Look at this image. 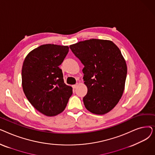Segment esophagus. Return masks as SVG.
Masks as SVG:
<instances>
[{
    "mask_svg": "<svg viewBox=\"0 0 155 155\" xmlns=\"http://www.w3.org/2000/svg\"><path fill=\"white\" fill-rule=\"evenodd\" d=\"M77 85H78V83H77V84H75V85H72V87H73V88H76L77 87Z\"/></svg>",
    "mask_w": 155,
    "mask_h": 155,
    "instance_id": "1",
    "label": "esophagus"
}]
</instances>
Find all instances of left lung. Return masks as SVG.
Listing matches in <instances>:
<instances>
[{"label": "left lung", "mask_w": 155, "mask_h": 155, "mask_svg": "<svg viewBox=\"0 0 155 155\" xmlns=\"http://www.w3.org/2000/svg\"><path fill=\"white\" fill-rule=\"evenodd\" d=\"M84 68L86 109L102 115L114 107L123 95L127 75L126 61L118 47L109 40L92 39L70 46Z\"/></svg>", "instance_id": "8db88e82"}]
</instances>
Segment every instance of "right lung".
Wrapping results in <instances>:
<instances>
[{
	"label": "right lung",
	"instance_id": "add662e5",
	"mask_svg": "<svg viewBox=\"0 0 155 155\" xmlns=\"http://www.w3.org/2000/svg\"><path fill=\"white\" fill-rule=\"evenodd\" d=\"M68 51L67 46L43 45L31 51L23 63L24 94L32 106L47 116L62 112L73 93L64 83L59 67Z\"/></svg>",
	"mask_w": 155,
	"mask_h": 155
}]
</instances>
